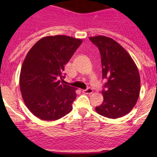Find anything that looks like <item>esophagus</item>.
I'll list each match as a JSON object with an SVG mask.
<instances>
[{
	"mask_svg": "<svg viewBox=\"0 0 157 157\" xmlns=\"http://www.w3.org/2000/svg\"><path fill=\"white\" fill-rule=\"evenodd\" d=\"M93 92H94V90L91 88H88L86 90H82V93L85 94H93Z\"/></svg>",
	"mask_w": 157,
	"mask_h": 157,
	"instance_id": "34e87169",
	"label": "esophagus"
}]
</instances>
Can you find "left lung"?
Instances as JSON below:
<instances>
[{
	"instance_id": "8db88e82",
	"label": "left lung",
	"mask_w": 157,
	"mask_h": 157,
	"mask_svg": "<svg viewBox=\"0 0 157 157\" xmlns=\"http://www.w3.org/2000/svg\"><path fill=\"white\" fill-rule=\"evenodd\" d=\"M99 48L104 85L103 103L96 107L99 115L117 119L128 114L139 98V72L130 54L115 40L105 36L89 37Z\"/></svg>"
}]
</instances>
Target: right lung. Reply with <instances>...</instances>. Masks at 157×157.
Here are the masks:
<instances>
[{
	"label": "right lung",
	"mask_w": 157,
	"mask_h": 157,
	"mask_svg": "<svg viewBox=\"0 0 157 157\" xmlns=\"http://www.w3.org/2000/svg\"><path fill=\"white\" fill-rule=\"evenodd\" d=\"M82 42L69 36H47L27 52L19 87L26 106L40 120H57L72 110L75 89L63 84V71Z\"/></svg>",
	"instance_id": "1"
}]
</instances>
